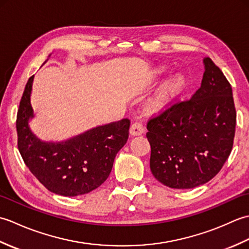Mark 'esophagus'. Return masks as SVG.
Segmentation results:
<instances>
[{
  "instance_id": "1",
  "label": "esophagus",
  "mask_w": 249,
  "mask_h": 249,
  "mask_svg": "<svg viewBox=\"0 0 249 249\" xmlns=\"http://www.w3.org/2000/svg\"><path fill=\"white\" fill-rule=\"evenodd\" d=\"M130 135L131 136H139L144 133V127L143 124L141 122H135V123L131 124L130 126Z\"/></svg>"
}]
</instances>
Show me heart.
I'll return each mask as SVG.
<instances>
[{"mask_svg": "<svg viewBox=\"0 0 249 249\" xmlns=\"http://www.w3.org/2000/svg\"><path fill=\"white\" fill-rule=\"evenodd\" d=\"M179 84H181V80L178 78H174L172 80L163 83L162 86L158 89L157 93L155 94L154 98L151 100V106L153 108H157L161 106L166 100L171 96V94L174 93L178 89Z\"/></svg>", "mask_w": 249, "mask_h": 249, "instance_id": "obj_1", "label": "heart"}]
</instances>
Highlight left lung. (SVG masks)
Masks as SVG:
<instances>
[{
	"mask_svg": "<svg viewBox=\"0 0 249 249\" xmlns=\"http://www.w3.org/2000/svg\"><path fill=\"white\" fill-rule=\"evenodd\" d=\"M201 87L146 124L150 168L157 181L188 189L212 179L233 146L236 112L232 88L219 68L205 57Z\"/></svg>",
	"mask_w": 249,
	"mask_h": 249,
	"instance_id": "left-lung-1",
	"label": "left lung"
}]
</instances>
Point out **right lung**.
I'll use <instances>...</instances> for the list:
<instances>
[{"mask_svg": "<svg viewBox=\"0 0 249 249\" xmlns=\"http://www.w3.org/2000/svg\"><path fill=\"white\" fill-rule=\"evenodd\" d=\"M33 79L26 83L16 121L24 163L51 193L75 197L92 192L108 178L115 155L128 139L130 121L98 126L63 142L40 141L29 127L34 116L30 102Z\"/></svg>", "mask_w": 249, "mask_h": 249, "instance_id": "obj_1", "label": "right lung"}]
</instances>
